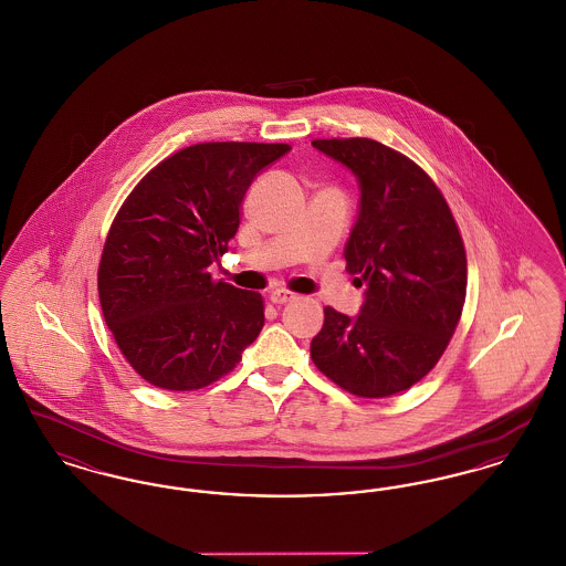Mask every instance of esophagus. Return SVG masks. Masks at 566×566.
I'll return each mask as SVG.
<instances>
[{
    "mask_svg": "<svg viewBox=\"0 0 566 566\" xmlns=\"http://www.w3.org/2000/svg\"><path fill=\"white\" fill-rule=\"evenodd\" d=\"M293 298H295V295L291 291H273L270 295L273 305H284V303H291Z\"/></svg>",
    "mask_w": 566,
    "mask_h": 566,
    "instance_id": "1",
    "label": "esophagus"
}]
</instances>
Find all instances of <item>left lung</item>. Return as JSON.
Instances as JSON below:
<instances>
[{"label": "left lung", "mask_w": 566, "mask_h": 566, "mask_svg": "<svg viewBox=\"0 0 566 566\" xmlns=\"http://www.w3.org/2000/svg\"><path fill=\"white\" fill-rule=\"evenodd\" d=\"M312 146L360 182L346 261L358 286L367 284L356 318L324 307L312 360L356 397L399 395L431 371L457 331L467 296L460 229L431 176L399 150L369 137Z\"/></svg>", "instance_id": "8db88e82"}]
</instances>
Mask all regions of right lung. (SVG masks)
<instances>
[{"instance_id":"right-lung-1","label":"right lung","mask_w":566,"mask_h":566,"mask_svg":"<svg viewBox=\"0 0 566 566\" xmlns=\"http://www.w3.org/2000/svg\"><path fill=\"white\" fill-rule=\"evenodd\" d=\"M289 144L203 142L155 165L109 224L97 291L120 354L148 384L199 390L235 369L265 324L259 293L210 265L240 227L254 176Z\"/></svg>"}]
</instances>
